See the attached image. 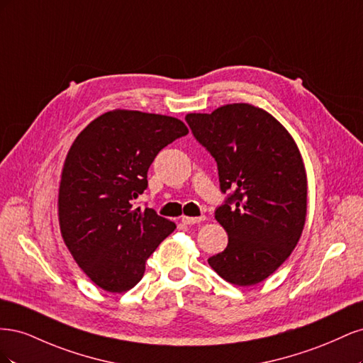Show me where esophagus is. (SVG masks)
I'll list each match as a JSON object with an SVG mask.
<instances>
[{
  "mask_svg": "<svg viewBox=\"0 0 363 363\" xmlns=\"http://www.w3.org/2000/svg\"><path fill=\"white\" fill-rule=\"evenodd\" d=\"M206 216H199V218H194V216H182V223L183 224H188V225H194V224H199L201 221H204Z\"/></svg>",
  "mask_w": 363,
  "mask_h": 363,
  "instance_id": "1",
  "label": "esophagus"
}]
</instances>
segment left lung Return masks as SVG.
<instances>
[{"mask_svg":"<svg viewBox=\"0 0 363 363\" xmlns=\"http://www.w3.org/2000/svg\"><path fill=\"white\" fill-rule=\"evenodd\" d=\"M184 119L215 159L219 189L227 194L215 219L228 244L208 265L238 286L260 283L291 256L303 232L307 182L300 151L276 118L250 104Z\"/></svg>","mask_w":363,"mask_h":363,"instance_id":"8db88e82","label":"left lung"}]
</instances>
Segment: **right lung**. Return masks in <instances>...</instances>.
I'll list each match as a JSON object with an SVG mask.
<instances>
[{"label":"right lung","instance_id":"obj_1","mask_svg":"<svg viewBox=\"0 0 363 363\" xmlns=\"http://www.w3.org/2000/svg\"><path fill=\"white\" fill-rule=\"evenodd\" d=\"M180 119L113 111L94 119L68 152L59 191L65 244L96 286L124 292L175 228L155 208L135 207L159 151L188 135Z\"/></svg>","mask_w":363,"mask_h":363}]
</instances>
